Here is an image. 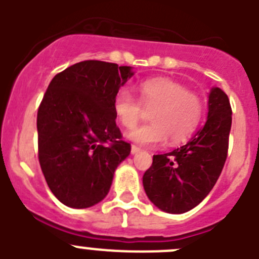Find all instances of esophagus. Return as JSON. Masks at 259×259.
<instances>
[{
  "label": "esophagus",
  "instance_id": "esophagus-1",
  "mask_svg": "<svg viewBox=\"0 0 259 259\" xmlns=\"http://www.w3.org/2000/svg\"><path fill=\"white\" fill-rule=\"evenodd\" d=\"M140 148H139V146H136V145H132L131 146V153L132 154H137V153H140Z\"/></svg>",
  "mask_w": 259,
  "mask_h": 259
}]
</instances>
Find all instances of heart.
I'll return each mask as SVG.
<instances>
[{"instance_id": "obj_1", "label": "heart", "mask_w": 259, "mask_h": 259, "mask_svg": "<svg viewBox=\"0 0 259 259\" xmlns=\"http://www.w3.org/2000/svg\"><path fill=\"white\" fill-rule=\"evenodd\" d=\"M137 91L144 107L152 110V123L130 132L128 139L131 141L140 145H157L168 139L170 143L178 144L187 140L197 128L202 115V101L180 83L167 77H155L139 84ZM141 105L127 89H120L114 97V114L119 123L130 130L143 116Z\"/></svg>"}]
</instances>
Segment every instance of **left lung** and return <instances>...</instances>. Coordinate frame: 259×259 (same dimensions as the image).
I'll list each match as a JSON object with an SVG mask.
<instances>
[{
    "mask_svg": "<svg viewBox=\"0 0 259 259\" xmlns=\"http://www.w3.org/2000/svg\"><path fill=\"white\" fill-rule=\"evenodd\" d=\"M231 124L230 100L221 88L212 87L203 127L185 145L153 155L152 166L144 174L145 193L158 209L183 214L210 193L227 158Z\"/></svg>",
    "mask_w": 259,
    "mask_h": 259,
    "instance_id": "obj_1",
    "label": "left lung"
}]
</instances>
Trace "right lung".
Instances as JSON below:
<instances>
[{"instance_id":"add662e5","label":"right lung","mask_w":259,"mask_h":259,"mask_svg":"<svg viewBox=\"0 0 259 259\" xmlns=\"http://www.w3.org/2000/svg\"><path fill=\"white\" fill-rule=\"evenodd\" d=\"M134 74L130 66L83 61L50 81L37 111L38 161L50 191L66 206L101 202L131 153L113 101Z\"/></svg>"}]
</instances>
